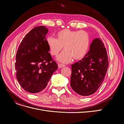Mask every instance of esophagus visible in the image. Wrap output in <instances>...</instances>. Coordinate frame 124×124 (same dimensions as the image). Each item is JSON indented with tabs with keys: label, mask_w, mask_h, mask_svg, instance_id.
Wrapping results in <instances>:
<instances>
[{
	"label": "esophagus",
	"mask_w": 124,
	"mask_h": 124,
	"mask_svg": "<svg viewBox=\"0 0 124 124\" xmlns=\"http://www.w3.org/2000/svg\"><path fill=\"white\" fill-rule=\"evenodd\" d=\"M65 66V65H64V64H58V68H59L64 67Z\"/></svg>",
	"instance_id": "1"
}]
</instances>
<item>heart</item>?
Returning <instances> with one entry per match:
<instances>
[{
  "label": "heart",
  "instance_id": "obj_1",
  "mask_svg": "<svg viewBox=\"0 0 124 124\" xmlns=\"http://www.w3.org/2000/svg\"><path fill=\"white\" fill-rule=\"evenodd\" d=\"M50 54L56 56L63 48L65 50L58 58L60 62L67 63L80 60L86 55L90 46V37L87 32L64 29L59 31L56 38L48 37L46 40Z\"/></svg>",
  "mask_w": 124,
  "mask_h": 124
}]
</instances>
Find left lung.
Instances as JSON below:
<instances>
[{
    "mask_svg": "<svg viewBox=\"0 0 124 124\" xmlns=\"http://www.w3.org/2000/svg\"><path fill=\"white\" fill-rule=\"evenodd\" d=\"M108 67V57L105 45L99 38H95L91 43L86 55L71 65V88L82 96L93 94L104 81Z\"/></svg>",
    "mask_w": 124,
    "mask_h": 124,
    "instance_id": "left-lung-1",
    "label": "left lung"
}]
</instances>
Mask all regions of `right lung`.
Segmentation results:
<instances>
[{"label": "right lung", "instance_id": "obj_1", "mask_svg": "<svg viewBox=\"0 0 124 124\" xmlns=\"http://www.w3.org/2000/svg\"><path fill=\"white\" fill-rule=\"evenodd\" d=\"M45 26L32 29L23 39L16 57V78L25 91L31 93L41 92L47 86L57 64L53 60L47 44Z\"/></svg>", "mask_w": 124, "mask_h": 124}]
</instances>
